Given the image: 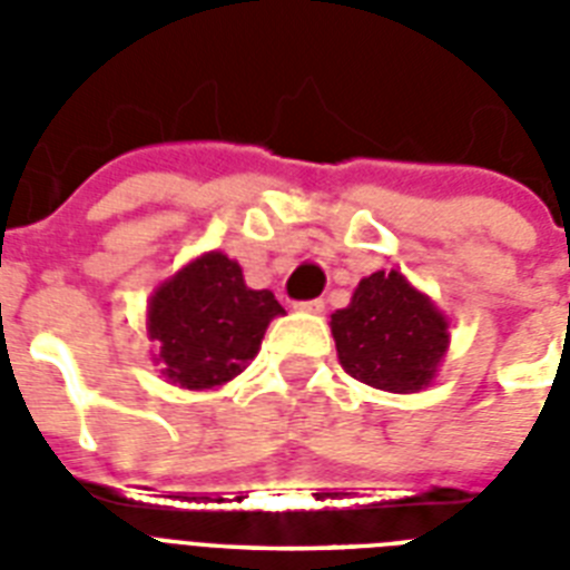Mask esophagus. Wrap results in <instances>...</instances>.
Returning a JSON list of instances; mask_svg holds the SVG:
<instances>
[{
    "instance_id": "esophagus-1",
    "label": "esophagus",
    "mask_w": 570,
    "mask_h": 570,
    "mask_svg": "<svg viewBox=\"0 0 570 570\" xmlns=\"http://www.w3.org/2000/svg\"><path fill=\"white\" fill-rule=\"evenodd\" d=\"M295 307H298V309H304V313H322V309H325V301H322V298L298 301V304H295Z\"/></svg>"
}]
</instances>
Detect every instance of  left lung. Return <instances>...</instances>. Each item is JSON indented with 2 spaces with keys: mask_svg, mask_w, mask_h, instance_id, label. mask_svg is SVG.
Instances as JSON below:
<instances>
[{
  "mask_svg": "<svg viewBox=\"0 0 570 570\" xmlns=\"http://www.w3.org/2000/svg\"><path fill=\"white\" fill-rule=\"evenodd\" d=\"M331 331L342 368L386 392L424 390L448 345L445 316L395 269L363 277Z\"/></svg>",
  "mask_w": 570,
  "mask_h": 570,
  "instance_id": "8db88e82",
  "label": "left lung"
}]
</instances>
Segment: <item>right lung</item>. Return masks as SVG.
Masks as SVG:
<instances>
[{
  "label": "right lung",
  "instance_id": "obj_1",
  "mask_svg": "<svg viewBox=\"0 0 570 570\" xmlns=\"http://www.w3.org/2000/svg\"><path fill=\"white\" fill-rule=\"evenodd\" d=\"M284 307L269 289L245 286L239 263L210 252L151 298L149 333L157 363L184 390H213L237 377L261 351L263 333Z\"/></svg>",
  "mask_w": 570,
  "mask_h": 570
}]
</instances>
